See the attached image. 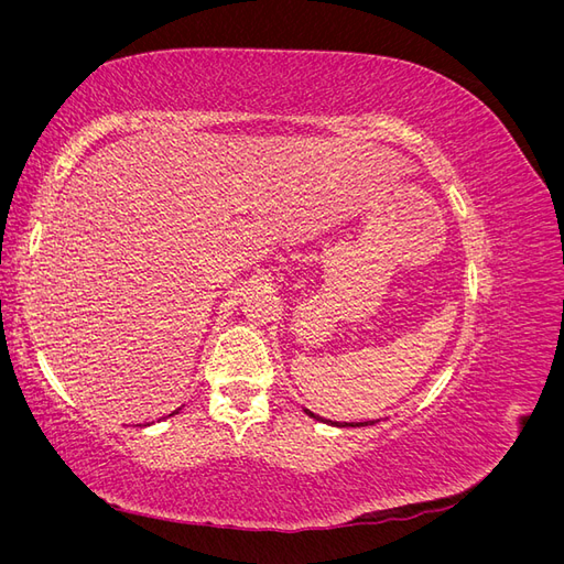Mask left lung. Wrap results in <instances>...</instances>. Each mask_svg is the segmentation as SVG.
<instances>
[{"label": "left lung", "mask_w": 564, "mask_h": 564, "mask_svg": "<svg viewBox=\"0 0 564 564\" xmlns=\"http://www.w3.org/2000/svg\"><path fill=\"white\" fill-rule=\"evenodd\" d=\"M305 414H308V416H313V419H317V421H324L322 416L313 414V412H311V409H305ZM327 423H329V421H327ZM373 423H377V421H365V423H334V425H340V429H344V425H350V429H357V425H373Z\"/></svg>", "instance_id": "obj_1"}]
</instances>
